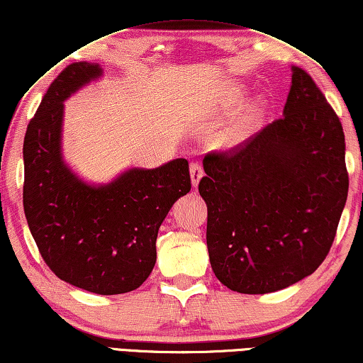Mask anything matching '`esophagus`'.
Masks as SVG:
<instances>
[{
  "label": "esophagus",
  "mask_w": 363,
  "mask_h": 363,
  "mask_svg": "<svg viewBox=\"0 0 363 363\" xmlns=\"http://www.w3.org/2000/svg\"><path fill=\"white\" fill-rule=\"evenodd\" d=\"M189 175H191V183L193 186L196 188L199 185V180L203 178L204 172H203V167H201V164L198 162H193L191 165H189Z\"/></svg>",
  "instance_id": "esophagus-1"
}]
</instances>
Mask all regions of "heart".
<instances>
[{
    "label": "heart",
    "instance_id": "obj_1",
    "mask_svg": "<svg viewBox=\"0 0 363 363\" xmlns=\"http://www.w3.org/2000/svg\"><path fill=\"white\" fill-rule=\"evenodd\" d=\"M242 94L240 92H233L232 96V102H238V99ZM258 107H253L252 111L245 116V118L240 121V123L233 125L232 128H228V130L224 133V135L220 136V144L224 147H233L237 146V144L243 143L245 139H247L250 135H252L255 126H256V116H258Z\"/></svg>",
    "mask_w": 363,
    "mask_h": 363
}]
</instances>
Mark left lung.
Masks as SVG:
<instances>
[{"mask_svg": "<svg viewBox=\"0 0 363 363\" xmlns=\"http://www.w3.org/2000/svg\"><path fill=\"white\" fill-rule=\"evenodd\" d=\"M209 261L240 294H269L313 274L347 199L342 125L308 72L292 66L284 116L203 160Z\"/></svg>", "mask_w": 363, "mask_h": 363, "instance_id": "1", "label": "left lung"}]
</instances>
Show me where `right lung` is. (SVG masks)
Returning <instances> with one entry per match:
<instances>
[{
  "label": "right lung",
  "mask_w": 363,
  "mask_h": 363,
  "mask_svg": "<svg viewBox=\"0 0 363 363\" xmlns=\"http://www.w3.org/2000/svg\"><path fill=\"white\" fill-rule=\"evenodd\" d=\"M104 69L77 61L43 96L24 138V213L47 266L61 281L100 295L131 292L154 269L159 227L191 189L186 159L125 170L92 185L61 152L65 100Z\"/></svg>",
  "instance_id": "right-lung-1"
}]
</instances>
